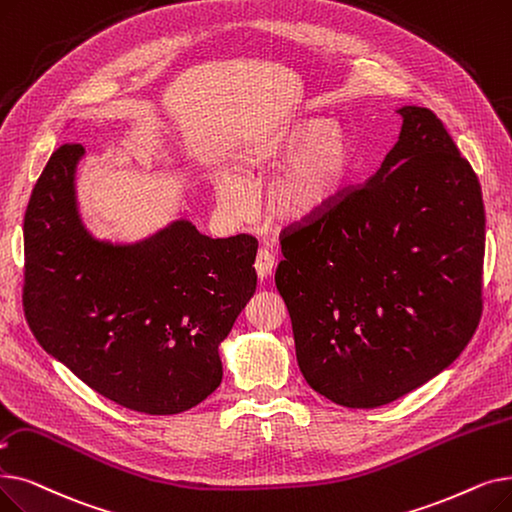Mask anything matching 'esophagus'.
I'll return each instance as SVG.
<instances>
[{
  "label": "esophagus",
  "mask_w": 512,
  "mask_h": 512,
  "mask_svg": "<svg viewBox=\"0 0 512 512\" xmlns=\"http://www.w3.org/2000/svg\"><path fill=\"white\" fill-rule=\"evenodd\" d=\"M274 255H272V251H268V249H261L259 253H257V259H255V270H257V276L263 280V278H268L270 274H272V270H274Z\"/></svg>",
  "instance_id": "esophagus-1"
}]
</instances>
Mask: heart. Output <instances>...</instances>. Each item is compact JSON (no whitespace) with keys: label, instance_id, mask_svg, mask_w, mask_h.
<instances>
[{"label":"heart","instance_id":"obj_1","mask_svg":"<svg viewBox=\"0 0 512 512\" xmlns=\"http://www.w3.org/2000/svg\"><path fill=\"white\" fill-rule=\"evenodd\" d=\"M353 157L347 129L335 121L301 119L288 127L276 144L251 159V165L288 163L268 190V209L280 221H307L320 215L345 182ZM219 205L242 217L251 209L247 186L238 177H226L217 188Z\"/></svg>","mask_w":512,"mask_h":512}]
</instances>
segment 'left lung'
Masks as SVG:
<instances>
[{
	"label": "left lung",
	"instance_id": "obj_1",
	"mask_svg": "<svg viewBox=\"0 0 512 512\" xmlns=\"http://www.w3.org/2000/svg\"><path fill=\"white\" fill-rule=\"evenodd\" d=\"M381 169L282 230L276 286L307 385L347 408L395 402L448 368L481 318L477 175L429 108L404 106Z\"/></svg>",
	"mask_w": 512,
	"mask_h": 512
}]
</instances>
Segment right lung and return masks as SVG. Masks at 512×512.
I'll list each match as a JSON object with an SVG mask.
<instances>
[{
  "label": "right lung",
  "instance_id": "obj_1",
  "mask_svg": "<svg viewBox=\"0 0 512 512\" xmlns=\"http://www.w3.org/2000/svg\"><path fill=\"white\" fill-rule=\"evenodd\" d=\"M77 142L60 144L25 213L22 307L39 345L123 408L177 414L221 383L217 347L257 286V240L188 221L133 247L98 242L75 207Z\"/></svg>",
  "mask_w": 512,
  "mask_h": 512
}]
</instances>
